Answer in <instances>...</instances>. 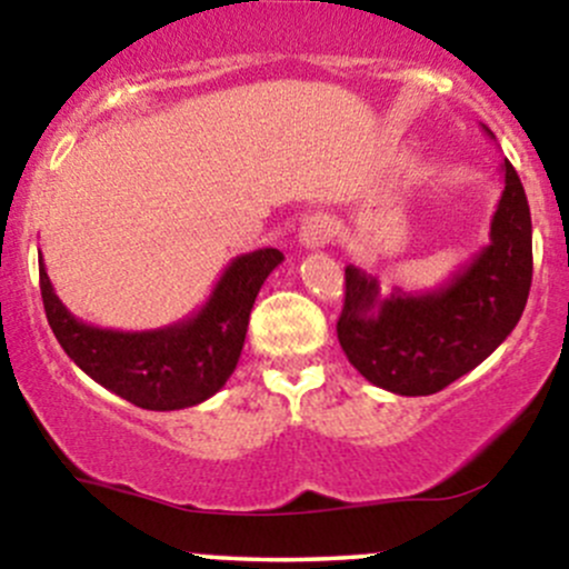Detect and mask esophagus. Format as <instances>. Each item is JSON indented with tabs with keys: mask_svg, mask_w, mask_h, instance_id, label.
Wrapping results in <instances>:
<instances>
[{
	"mask_svg": "<svg viewBox=\"0 0 569 569\" xmlns=\"http://www.w3.org/2000/svg\"><path fill=\"white\" fill-rule=\"evenodd\" d=\"M331 238V221L326 217H310L302 224V230H299V243H302L305 248H323L326 243H329Z\"/></svg>",
	"mask_w": 569,
	"mask_h": 569,
	"instance_id": "esophagus-1",
	"label": "esophagus"
}]
</instances>
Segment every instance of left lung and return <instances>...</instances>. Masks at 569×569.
<instances>
[{
  "mask_svg": "<svg viewBox=\"0 0 569 569\" xmlns=\"http://www.w3.org/2000/svg\"><path fill=\"white\" fill-rule=\"evenodd\" d=\"M500 171L506 187L489 243L439 289H396L382 297L377 278L345 267L337 337L348 361L377 388L398 396L439 393L492 356L519 323L532 283V219L511 162Z\"/></svg>",
  "mask_w": 569,
  "mask_h": 569,
  "instance_id": "obj_1",
  "label": "left lung"
}]
</instances>
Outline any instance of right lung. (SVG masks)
I'll list each match as a JSON object with an SVG mask.
<instances>
[{
  "label": "right lung",
  "mask_w": 569,
  "mask_h": 569,
  "mask_svg": "<svg viewBox=\"0 0 569 569\" xmlns=\"http://www.w3.org/2000/svg\"><path fill=\"white\" fill-rule=\"evenodd\" d=\"M278 248L234 257L192 316L149 331H117L71 316L39 259L44 316L63 352L90 380L141 409L173 411L208 401L224 388L243 350L248 316L276 267Z\"/></svg>",
  "instance_id": "right-lung-1"
}]
</instances>
